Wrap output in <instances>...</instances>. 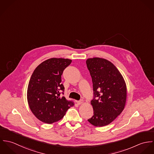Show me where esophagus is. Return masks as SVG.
Wrapping results in <instances>:
<instances>
[{"label": "esophagus", "instance_id": "esophagus-1", "mask_svg": "<svg viewBox=\"0 0 154 154\" xmlns=\"http://www.w3.org/2000/svg\"><path fill=\"white\" fill-rule=\"evenodd\" d=\"M76 103H77V104H78V105H81V104H82L84 103V101H83V100H80V101H78Z\"/></svg>", "mask_w": 154, "mask_h": 154}]
</instances>
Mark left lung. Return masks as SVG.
<instances>
[{
  "instance_id": "1",
  "label": "left lung",
  "mask_w": 154,
  "mask_h": 154,
  "mask_svg": "<svg viewBox=\"0 0 154 154\" xmlns=\"http://www.w3.org/2000/svg\"><path fill=\"white\" fill-rule=\"evenodd\" d=\"M86 63L94 93V98L91 101L94 116L88 121L96 127L107 126L125 109L126 84L117 68L108 60L93 57L88 59Z\"/></svg>"
}]
</instances>
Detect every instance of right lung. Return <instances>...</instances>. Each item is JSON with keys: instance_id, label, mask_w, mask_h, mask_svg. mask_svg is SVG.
<instances>
[{"instance_id": "1", "label": "right lung", "mask_w": 154, "mask_h": 154, "mask_svg": "<svg viewBox=\"0 0 154 154\" xmlns=\"http://www.w3.org/2000/svg\"><path fill=\"white\" fill-rule=\"evenodd\" d=\"M72 60L51 58L40 63L31 75L27 89V101L34 115L41 122L51 124L61 120L74 106L60 95L65 88L61 76Z\"/></svg>"}]
</instances>
